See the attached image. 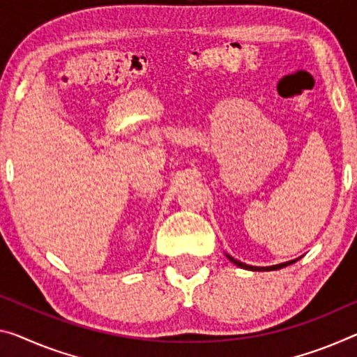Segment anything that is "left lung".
<instances>
[{
	"instance_id": "8db88e82",
	"label": "left lung",
	"mask_w": 357,
	"mask_h": 357,
	"mask_svg": "<svg viewBox=\"0 0 357 357\" xmlns=\"http://www.w3.org/2000/svg\"><path fill=\"white\" fill-rule=\"evenodd\" d=\"M225 255H227V259H228L229 261H231V263H234L236 266L244 268V270H249V271H274V270H281V268H286V266H289V265H292V263H295V261H297V260L300 259V257H298V259H295V260H289V261L279 263V265H273V266H252V265H245V263L233 259L231 255H228V254H225Z\"/></svg>"
}]
</instances>
